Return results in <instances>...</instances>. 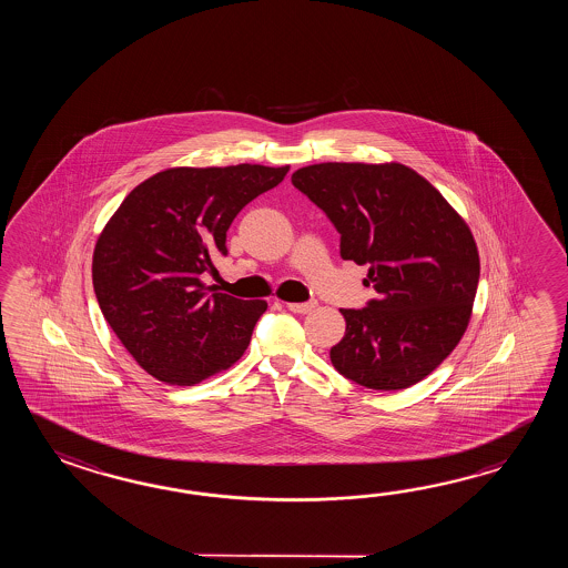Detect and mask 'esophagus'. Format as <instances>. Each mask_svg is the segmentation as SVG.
<instances>
[{"instance_id": "esophagus-1", "label": "esophagus", "mask_w": 568, "mask_h": 568, "mask_svg": "<svg viewBox=\"0 0 568 568\" xmlns=\"http://www.w3.org/2000/svg\"><path fill=\"white\" fill-rule=\"evenodd\" d=\"M292 313L298 314H308L313 313L314 308H316V301L308 302H288L286 304Z\"/></svg>"}]
</instances>
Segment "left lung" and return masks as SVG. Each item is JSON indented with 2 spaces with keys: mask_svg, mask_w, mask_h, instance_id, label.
I'll return each mask as SVG.
<instances>
[{
  "mask_svg": "<svg viewBox=\"0 0 568 568\" xmlns=\"http://www.w3.org/2000/svg\"><path fill=\"white\" fill-rule=\"evenodd\" d=\"M292 184L341 235V257L367 264L377 296L341 308L345 337L331 349L338 374L369 389L414 386L457 347L471 318L479 254L445 196L404 164L323 162Z\"/></svg>",
  "mask_w": 568,
  "mask_h": 568,
  "instance_id": "1",
  "label": "left lung"
}]
</instances>
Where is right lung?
I'll use <instances>...</instances> for the list:
<instances>
[{
	"instance_id": "obj_1",
	"label": "right lung",
	"mask_w": 568,
	"mask_h": 568,
	"mask_svg": "<svg viewBox=\"0 0 568 568\" xmlns=\"http://www.w3.org/2000/svg\"><path fill=\"white\" fill-rule=\"evenodd\" d=\"M290 166L170 169L138 184L99 235L93 288L99 308L145 372L194 386L247 349L266 301L213 292L201 274L227 255L243 206L284 181Z\"/></svg>"
}]
</instances>
